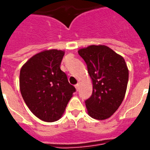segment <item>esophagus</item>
Wrapping results in <instances>:
<instances>
[{"label":"esophagus","instance_id":"obj_1","mask_svg":"<svg viewBox=\"0 0 150 150\" xmlns=\"http://www.w3.org/2000/svg\"><path fill=\"white\" fill-rule=\"evenodd\" d=\"M75 88H76V91H79V84H77V85H75Z\"/></svg>","mask_w":150,"mask_h":150}]
</instances>
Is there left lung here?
Returning a JSON list of instances; mask_svg holds the SVG:
<instances>
[{"label":"left lung","instance_id":"1","mask_svg":"<svg viewBox=\"0 0 150 150\" xmlns=\"http://www.w3.org/2000/svg\"><path fill=\"white\" fill-rule=\"evenodd\" d=\"M92 80L91 96L85 100L88 114L103 120L115 113L125 97L129 70L124 59L104 45H91L78 51Z\"/></svg>","mask_w":150,"mask_h":150}]
</instances>
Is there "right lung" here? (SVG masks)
<instances>
[{
	"label": "right lung",
	"mask_w": 150,
	"mask_h": 150,
	"mask_svg": "<svg viewBox=\"0 0 150 150\" xmlns=\"http://www.w3.org/2000/svg\"><path fill=\"white\" fill-rule=\"evenodd\" d=\"M65 52L44 50L30 58L20 72V89L36 117L46 122L59 120L75 91L60 69Z\"/></svg>",
	"instance_id": "right-lung-1"
}]
</instances>
